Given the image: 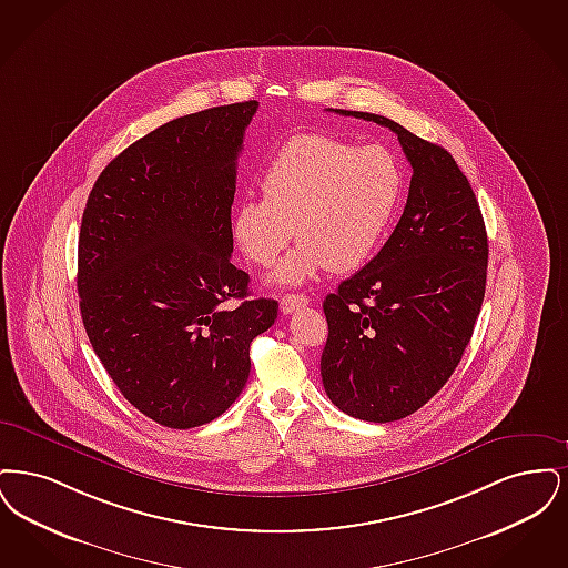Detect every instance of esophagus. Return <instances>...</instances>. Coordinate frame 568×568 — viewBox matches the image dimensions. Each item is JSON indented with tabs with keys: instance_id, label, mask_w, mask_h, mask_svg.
<instances>
[{
	"instance_id": "obj_1",
	"label": "esophagus",
	"mask_w": 568,
	"mask_h": 568,
	"mask_svg": "<svg viewBox=\"0 0 568 568\" xmlns=\"http://www.w3.org/2000/svg\"><path fill=\"white\" fill-rule=\"evenodd\" d=\"M310 303V298L305 295H286L282 296V301H280V310L284 312V314H291V312H295L298 307H305Z\"/></svg>"
}]
</instances>
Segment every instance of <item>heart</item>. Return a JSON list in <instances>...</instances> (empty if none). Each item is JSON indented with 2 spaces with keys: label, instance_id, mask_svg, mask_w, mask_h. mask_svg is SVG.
<instances>
[{
  "label": "heart",
  "instance_id": "1",
  "mask_svg": "<svg viewBox=\"0 0 568 568\" xmlns=\"http://www.w3.org/2000/svg\"><path fill=\"white\" fill-rule=\"evenodd\" d=\"M405 178L384 146H356L324 133H301L261 173L263 199H244L231 216L235 246L250 263L277 267L280 284H303L322 270H358L382 244L403 197Z\"/></svg>",
  "mask_w": 568,
  "mask_h": 568
}]
</instances>
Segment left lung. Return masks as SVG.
<instances>
[{"label":"left lung","instance_id":"obj_1","mask_svg":"<svg viewBox=\"0 0 568 568\" xmlns=\"http://www.w3.org/2000/svg\"><path fill=\"white\" fill-rule=\"evenodd\" d=\"M335 112L395 131L414 170L388 242L322 303L324 390L347 416L382 424L418 412L458 367L486 293L488 235L447 150L386 116Z\"/></svg>","mask_w":568,"mask_h":568}]
</instances>
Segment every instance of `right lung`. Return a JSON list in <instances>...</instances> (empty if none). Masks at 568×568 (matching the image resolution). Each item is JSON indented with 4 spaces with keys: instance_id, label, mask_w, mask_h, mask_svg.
Returning <instances> with one entry per match:
<instances>
[{
    "instance_id": "obj_1",
    "label": "right lung",
    "mask_w": 568,
    "mask_h": 568,
    "mask_svg": "<svg viewBox=\"0 0 568 568\" xmlns=\"http://www.w3.org/2000/svg\"><path fill=\"white\" fill-rule=\"evenodd\" d=\"M256 108L219 105L150 131L99 173L82 214L89 342L121 395L168 428L224 414L246 386L252 339L277 318V301L247 298L250 275L231 263L237 156Z\"/></svg>"
}]
</instances>
